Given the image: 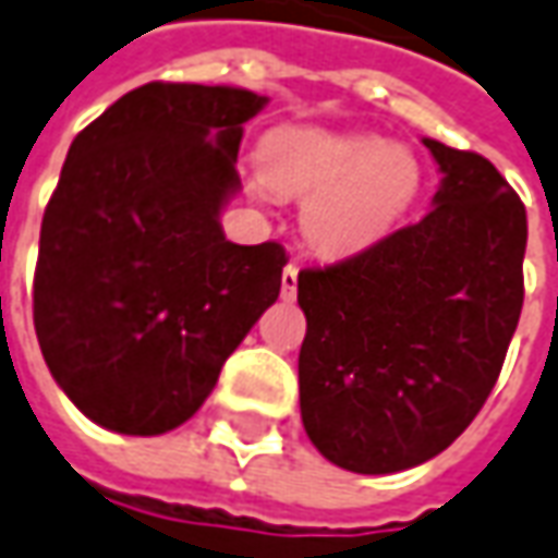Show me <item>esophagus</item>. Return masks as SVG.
<instances>
[{"instance_id":"esophagus-1","label":"esophagus","mask_w":558,"mask_h":558,"mask_svg":"<svg viewBox=\"0 0 558 558\" xmlns=\"http://www.w3.org/2000/svg\"><path fill=\"white\" fill-rule=\"evenodd\" d=\"M298 270H301V267H298L294 260L282 270V298H286V301H291V298L298 294Z\"/></svg>"}]
</instances>
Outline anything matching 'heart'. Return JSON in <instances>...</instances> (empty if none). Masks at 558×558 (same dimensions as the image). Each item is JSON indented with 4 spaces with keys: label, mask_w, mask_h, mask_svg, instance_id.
<instances>
[{
    "label": "heart",
    "mask_w": 558,
    "mask_h": 558,
    "mask_svg": "<svg viewBox=\"0 0 558 558\" xmlns=\"http://www.w3.org/2000/svg\"><path fill=\"white\" fill-rule=\"evenodd\" d=\"M264 183L282 196H310L304 233L323 252L375 242L411 208L424 171L405 147L375 134L282 125L257 153Z\"/></svg>",
    "instance_id": "obj_1"
}]
</instances>
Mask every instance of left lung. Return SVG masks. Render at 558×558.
I'll list each match as a JSON object with an SVG mask.
<instances>
[{"mask_svg": "<svg viewBox=\"0 0 558 558\" xmlns=\"http://www.w3.org/2000/svg\"><path fill=\"white\" fill-rule=\"evenodd\" d=\"M424 147L445 174L427 215L298 276L304 429L353 473H399L454 442L522 313L525 205L480 153Z\"/></svg>", "mask_w": 558, "mask_h": 558, "instance_id": "1", "label": "left lung"}]
</instances>
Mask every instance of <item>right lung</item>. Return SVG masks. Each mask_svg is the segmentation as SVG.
Listing matches in <instances>:
<instances>
[{"mask_svg": "<svg viewBox=\"0 0 558 558\" xmlns=\"http://www.w3.org/2000/svg\"><path fill=\"white\" fill-rule=\"evenodd\" d=\"M267 97L147 82L70 144L39 233L33 325L45 365L85 417L125 436L190 421L279 298V242L235 245L242 125Z\"/></svg>", "mask_w": 558, "mask_h": 558, "instance_id": "right-lung-1", "label": "right lung"}]
</instances>
